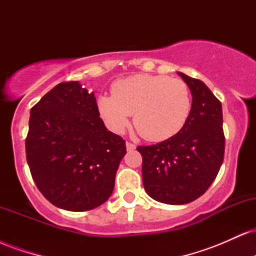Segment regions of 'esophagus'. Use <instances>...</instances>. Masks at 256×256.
Listing matches in <instances>:
<instances>
[{"mask_svg": "<svg viewBox=\"0 0 256 256\" xmlns=\"http://www.w3.org/2000/svg\"><path fill=\"white\" fill-rule=\"evenodd\" d=\"M126 149H128V152L134 150V149H136V146H134V143H131V142H126Z\"/></svg>", "mask_w": 256, "mask_h": 256, "instance_id": "34e87169", "label": "esophagus"}]
</instances>
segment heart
Wrapping results in <instances>:
<instances>
[{
    "instance_id": "1",
    "label": "heart",
    "mask_w": 256,
    "mask_h": 256,
    "mask_svg": "<svg viewBox=\"0 0 256 256\" xmlns=\"http://www.w3.org/2000/svg\"><path fill=\"white\" fill-rule=\"evenodd\" d=\"M112 96H101L98 112L110 130L122 134L134 114L138 134L152 142L177 134L192 113V98L184 80L162 74H134L112 85Z\"/></svg>"
}]
</instances>
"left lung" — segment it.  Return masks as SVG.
Listing matches in <instances>:
<instances>
[{"label":"left lung","mask_w":256,"mask_h":256,"mask_svg":"<svg viewBox=\"0 0 256 256\" xmlns=\"http://www.w3.org/2000/svg\"><path fill=\"white\" fill-rule=\"evenodd\" d=\"M189 86L192 107L177 134L152 146H140L146 194L167 204H185L207 192L224 160L222 104L200 79L178 72Z\"/></svg>","instance_id":"8db88e82"}]
</instances>
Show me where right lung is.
Wrapping results in <instances>:
<instances>
[{"instance_id": "right-lung-1", "label": "right lung", "mask_w": 256, "mask_h": 256, "mask_svg": "<svg viewBox=\"0 0 256 256\" xmlns=\"http://www.w3.org/2000/svg\"><path fill=\"white\" fill-rule=\"evenodd\" d=\"M25 148L38 190L72 212L110 198L126 154L125 140L107 130L95 95L79 82L58 84L31 108Z\"/></svg>"}]
</instances>
